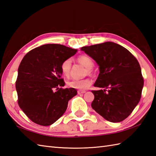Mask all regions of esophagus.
Returning <instances> with one entry per match:
<instances>
[{"label":"esophagus","mask_w":156,"mask_h":156,"mask_svg":"<svg viewBox=\"0 0 156 156\" xmlns=\"http://www.w3.org/2000/svg\"><path fill=\"white\" fill-rule=\"evenodd\" d=\"M85 92H86L85 91H81V90H79L77 91V93L79 95H80V94H83V93H85Z\"/></svg>","instance_id":"esophagus-1"}]
</instances>
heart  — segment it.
<instances>
[{"instance_id": "heart-1", "label": "heart", "mask_w": 156, "mask_h": 156, "mask_svg": "<svg viewBox=\"0 0 156 156\" xmlns=\"http://www.w3.org/2000/svg\"><path fill=\"white\" fill-rule=\"evenodd\" d=\"M77 61L83 66L86 68L85 74L92 75L93 67L94 66V61L92 58L87 55H81L77 58ZM72 67V61L71 58H67L63 61L61 65V71L62 74L66 77H69L71 75ZM92 83L89 78L82 79H72L67 83L69 87L79 90H85L88 89Z\"/></svg>"}]
</instances>
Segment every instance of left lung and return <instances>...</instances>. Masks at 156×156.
<instances>
[{"label":"left lung","mask_w":156,"mask_h":156,"mask_svg":"<svg viewBox=\"0 0 156 156\" xmlns=\"http://www.w3.org/2000/svg\"><path fill=\"white\" fill-rule=\"evenodd\" d=\"M94 59L100 73L92 90V108L111 122H122L140 101L144 77L139 62L125 47L112 42L83 47Z\"/></svg>","instance_id":"8db88e82"}]
</instances>
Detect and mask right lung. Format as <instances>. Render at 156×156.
Instances as JSON below:
<instances>
[{
	"label": "right lung",
	"instance_id": "right-lung-1",
	"mask_svg": "<svg viewBox=\"0 0 156 156\" xmlns=\"http://www.w3.org/2000/svg\"><path fill=\"white\" fill-rule=\"evenodd\" d=\"M77 50L58 44L34 48L23 57L18 69L16 89L18 104L38 125L48 126L63 115L68 101L77 95L74 88H62L61 65Z\"/></svg>",
	"mask_w": 156,
	"mask_h": 156
}]
</instances>
